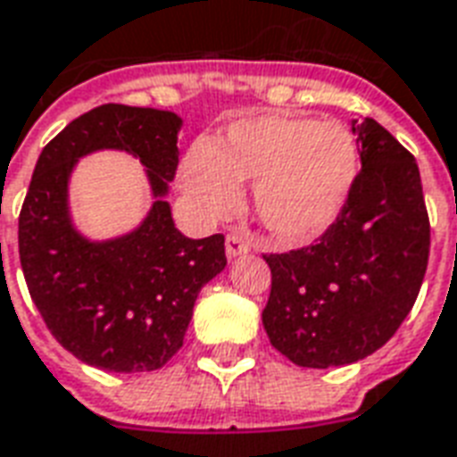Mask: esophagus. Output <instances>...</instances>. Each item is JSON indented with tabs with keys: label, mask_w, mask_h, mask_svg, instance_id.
Segmentation results:
<instances>
[{
	"label": "esophagus",
	"mask_w": 457,
	"mask_h": 457,
	"mask_svg": "<svg viewBox=\"0 0 457 457\" xmlns=\"http://www.w3.org/2000/svg\"><path fill=\"white\" fill-rule=\"evenodd\" d=\"M225 252H228V259L246 254V252H249V242H246L245 237L235 235V232H229L228 239H225Z\"/></svg>",
	"instance_id": "34e87169"
}]
</instances>
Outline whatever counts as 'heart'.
I'll return each mask as SVG.
<instances>
[{"label": "heart", "mask_w": 457, "mask_h": 457, "mask_svg": "<svg viewBox=\"0 0 457 457\" xmlns=\"http://www.w3.org/2000/svg\"><path fill=\"white\" fill-rule=\"evenodd\" d=\"M356 174V140L344 125L278 113L239 118L215 147L195 145L181 167L184 188L208 215H228L237 181H256V212L286 245H307L332 228Z\"/></svg>", "instance_id": "obj_1"}]
</instances>
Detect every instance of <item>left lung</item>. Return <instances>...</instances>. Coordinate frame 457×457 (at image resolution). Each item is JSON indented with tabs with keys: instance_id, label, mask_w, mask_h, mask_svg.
Instances as JSON below:
<instances>
[{
	"instance_id": "8db88e82",
	"label": "left lung",
	"mask_w": 457,
	"mask_h": 457,
	"mask_svg": "<svg viewBox=\"0 0 457 457\" xmlns=\"http://www.w3.org/2000/svg\"><path fill=\"white\" fill-rule=\"evenodd\" d=\"M351 130L361 171L317 245L263 254L271 295L263 329L295 366L356 363L392 339L427 273L431 228L411 152L366 118Z\"/></svg>"
}]
</instances>
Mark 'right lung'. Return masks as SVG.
<instances>
[{
  "label": "right lung",
  "instance_id": "right-lung-1",
  "mask_svg": "<svg viewBox=\"0 0 457 457\" xmlns=\"http://www.w3.org/2000/svg\"><path fill=\"white\" fill-rule=\"evenodd\" d=\"M181 118L104 104L74 118L40 152L19 215V256L50 334L72 356L111 373L157 370L184 346L195 297L225 269V235H181L164 201L179 164ZM123 149L144 162L153 204L123 238L91 243L69 218L66 186L79 156Z\"/></svg>",
  "mask_w": 457,
  "mask_h": 457
}]
</instances>
